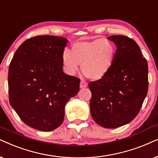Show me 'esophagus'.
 <instances>
[{"label":"esophagus","mask_w":158,"mask_h":158,"mask_svg":"<svg viewBox=\"0 0 158 158\" xmlns=\"http://www.w3.org/2000/svg\"><path fill=\"white\" fill-rule=\"evenodd\" d=\"M87 87V83L85 81L81 80V82H80V87L81 88H85V87Z\"/></svg>","instance_id":"34e87169"}]
</instances>
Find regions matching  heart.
<instances>
[{
	"label": "heart",
	"mask_w": 158,
	"mask_h": 158,
	"mask_svg": "<svg viewBox=\"0 0 158 158\" xmlns=\"http://www.w3.org/2000/svg\"><path fill=\"white\" fill-rule=\"evenodd\" d=\"M116 49L110 41L97 39L73 44L71 50L62 53V64L65 71L72 75L81 64V71L86 77L100 80L108 74L115 60Z\"/></svg>",
	"instance_id": "heart-1"
}]
</instances>
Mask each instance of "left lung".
Segmentation results:
<instances>
[{"label": "left lung", "mask_w": 158, "mask_h": 158, "mask_svg": "<svg viewBox=\"0 0 158 158\" xmlns=\"http://www.w3.org/2000/svg\"><path fill=\"white\" fill-rule=\"evenodd\" d=\"M116 45L112 68L104 78L90 81V112L98 125L113 129L131 122L139 112L148 91V65L134 40L108 37Z\"/></svg>", "instance_id": "1"}]
</instances>
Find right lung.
I'll list each match as a JSON object with an SVG mask.
<instances>
[{"instance_id": "1", "label": "right lung", "mask_w": 158, "mask_h": 158, "mask_svg": "<svg viewBox=\"0 0 158 158\" xmlns=\"http://www.w3.org/2000/svg\"><path fill=\"white\" fill-rule=\"evenodd\" d=\"M68 40L41 35L21 45L8 69L9 102L33 129L50 131L64 118V108L79 91L80 79L63 72L61 56Z\"/></svg>"}]
</instances>
